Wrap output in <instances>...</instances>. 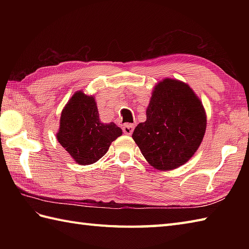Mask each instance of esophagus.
<instances>
[{
    "label": "esophagus",
    "mask_w": 249,
    "mask_h": 249,
    "mask_svg": "<svg viewBox=\"0 0 249 249\" xmlns=\"http://www.w3.org/2000/svg\"><path fill=\"white\" fill-rule=\"evenodd\" d=\"M134 129H135V125H133V124L127 123V124H125L123 126V133L125 135H131V134H133Z\"/></svg>",
    "instance_id": "1"
}]
</instances>
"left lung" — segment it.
Here are the masks:
<instances>
[{"instance_id":"obj_1","label":"left lung","mask_w":249,"mask_h":249,"mask_svg":"<svg viewBox=\"0 0 249 249\" xmlns=\"http://www.w3.org/2000/svg\"><path fill=\"white\" fill-rule=\"evenodd\" d=\"M205 128V111L193 89L165 79L153 92L146 121L136 126L133 139L153 167L171 170L195 154Z\"/></svg>"}]
</instances>
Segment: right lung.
<instances>
[{
    "mask_svg": "<svg viewBox=\"0 0 249 249\" xmlns=\"http://www.w3.org/2000/svg\"><path fill=\"white\" fill-rule=\"evenodd\" d=\"M122 135L113 122L104 124L94 97L77 92L63 109L57 141L80 165H91L107 153L111 142Z\"/></svg>",
    "mask_w": 249,
    "mask_h": 249,
    "instance_id": "add662e5",
    "label": "right lung"
}]
</instances>
